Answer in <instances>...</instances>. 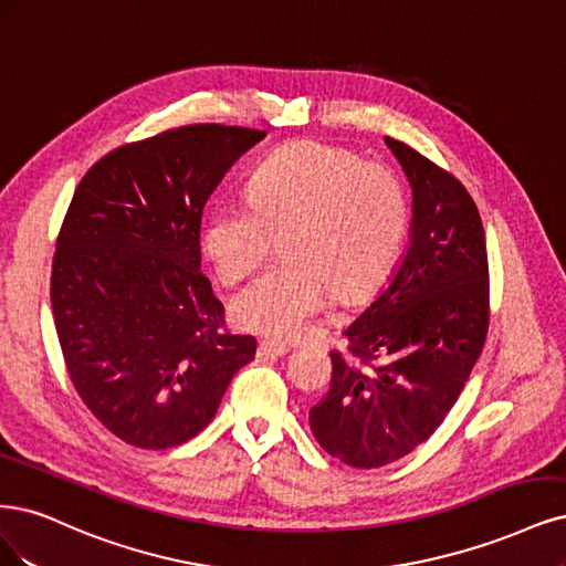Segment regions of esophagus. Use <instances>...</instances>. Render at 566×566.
<instances>
[{"instance_id":"1","label":"esophagus","mask_w":566,"mask_h":566,"mask_svg":"<svg viewBox=\"0 0 566 566\" xmlns=\"http://www.w3.org/2000/svg\"><path fill=\"white\" fill-rule=\"evenodd\" d=\"M290 350V346L279 344V342H260L258 344V358H281Z\"/></svg>"}]
</instances>
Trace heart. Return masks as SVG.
Segmentation results:
<instances>
[{"label":"heart","instance_id":"heart-1","mask_svg":"<svg viewBox=\"0 0 566 566\" xmlns=\"http://www.w3.org/2000/svg\"><path fill=\"white\" fill-rule=\"evenodd\" d=\"M407 197L396 170L356 151L300 140L252 175L248 201L208 212L203 252L222 283L250 276L281 239L283 262L231 300L239 327L297 339L333 297L356 300L391 269L407 231Z\"/></svg>","mask_w":566,"mask_h":566}]
</instances>
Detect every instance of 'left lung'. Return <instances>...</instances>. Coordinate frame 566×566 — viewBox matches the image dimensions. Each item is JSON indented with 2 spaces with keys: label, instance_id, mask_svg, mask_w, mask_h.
Returning <instances> with one entry per match:
<instances>
[{
  "label": "left lung",
  "instance_id": "1",
  "mask_svg": "<svg viewBox=\"0 0 566 566\" xmlns=\"http://www.w3.org/2000/svg\"><path fill=\"white\" fill-rule=\"evenodd\" d=\"M412 187L409 248L394 281L329 350L327 396L311 433L354 469L402 459L436 433L482 354L490 264L475 201L452 172L386 138Z\"/></svg>",
  "mask_w": 566,
  "mask_h": 566
}]
</instances>
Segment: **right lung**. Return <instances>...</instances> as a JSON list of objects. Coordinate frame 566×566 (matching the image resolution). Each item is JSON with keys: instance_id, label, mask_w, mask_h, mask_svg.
Returning <instances> with one entry per match:
<instances>
[{"instance_id": "1", "label": "right lung", "mask_w": 566, "mask_h": 566, "mask_svg": "<svg viewBox=\"0 0 566 566\" xmlns=\"http://www.w3.org/2000/svg\"><path fill=\"white\" fill-rule=\"evenodd\" d=\"M264 130L193 124L116 147L76 187L51 271V308L76 394L140 450L199 436L258 342L224 329L201 274L208 197Z\"/></svg>"}]
</instances>
